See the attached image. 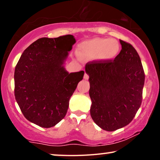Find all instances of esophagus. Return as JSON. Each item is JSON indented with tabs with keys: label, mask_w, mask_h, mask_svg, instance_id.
<instances>
[{
	"label": "esophagus",
	"mask_w": 160,
	"mask_h": 160,
	"mask_svg": "<svg viewBox=\"0 0 160 160\" xmlns=\"http://www.w3.org/2000/svg\"><path fill=\"white\" fill-rule=\"evenodd\" d=\"M89 78V74H88L87 73H85V74H84V79H85V80H88Z\"/></svg>",
	"instance_id": "1"
}]
</instances>
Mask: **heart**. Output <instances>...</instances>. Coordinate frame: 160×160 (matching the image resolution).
Instances as JSON below:
<instances>
[{
    "instance_id": "heart-1",
    "label": "heart",
    "mask_w": 160,
    "mask_h": 160,
    "mask_svg": "<svg viewBox=\"0 0 160 160\" xmlns=\"http://www.w3.org/2000/svg\"><path fill=\"white\" fill-rule=\"evenodd\" d=\"M81 56L89 58L111 60L114 58L120 52V45L115 40L107 38H95L83 42L80 45Z\"/></svg>"
}]
</instances>
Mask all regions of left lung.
Returning a JSON list of instances; mask_svg holds the SVG:
<instances>
[{
    "mask_svg": "<svg viewBox=\"0 0 160 160\" xmlns=\"http://www.w3.org/2000/svg\"><path fill=\"white\" fill-rule=\"evenodd\" d=\"M122 49L114 59L86 65L89 76L90 114L102 129L115 131L132 122L141 107L144 71L137 51L120 40Z\"/></svg>",
    "mask_w": 160,
    "mask_h": 160,
    "instance_id": "left-lung-1",
    "label": "left lung"
}]
</instances>
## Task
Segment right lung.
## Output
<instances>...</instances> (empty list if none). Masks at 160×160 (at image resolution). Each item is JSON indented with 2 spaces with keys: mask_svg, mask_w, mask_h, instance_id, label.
<instances>
[{
  "mask_svg": "<svg viewBox=\"0 0 160 160\" xmlns=\"http://www.w3.org/2000/svg\"><path fill=\"white\" fill-rule=\"evenodd\" d=\"M71 34L42 38L25 49L16 66L14 95L24 117L50 128L67 113L69 99L84 71L69 73L63 64L75 43Z\"/></svg>",
  "mask_w": 160,
  "mask_h": 160,
  "instance_id": "1",
  "label": "right lung"
}]
</instances>
